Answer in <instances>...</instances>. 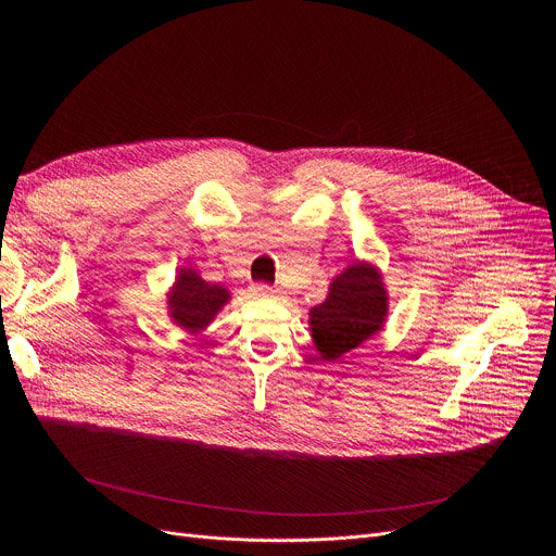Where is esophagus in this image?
Listing matches in <instances>:
<instances>
[{
    "instance_id": "34e87169",
    "label": "esophagus",
    "mask_w": 556,
    "mask_h": 556,
    "mask_svg": "<svg viewBox=\"0 0 556 556\" xmlns=\"http://www.w3.org/2000/svg\"><path fill=\"white\" fill-rule=\"evenodd\" d=\"M255 294L262 296V299H273V296H277V290H273L270 286L260 283V286H255Z\"/></svg>"
}]
</instances>
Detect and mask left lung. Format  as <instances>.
Returning <instances> with one entry per match:
<instances>
[{
    "mask_svg": "<svg viewBox=\"0 0 556 556\" xmlns=\"http://www.w3.org/2000/svg\"><path fill=\"white\" fill-rule=\"evenodd\" d=\"M389 292L376 264L356 260L328 288L324 303L309 309V334L321 361H337L374 339L387 321Z\"/></svg>",
    "mask_w": 556,
    "mask_h": 556,
    "instance_id": "left-lung-1",
    "label": "left lung"
}]
</instances>
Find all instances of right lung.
Instances as JSON below:
<instances>
[{
	"mask_svg": "<svg viewBox=\"0 0 556 556\" xmlns=\"http://www.w3.org/2000/svg\"><path fill=\"white\" fill-rule=\"evenodd\" d=\"M230 301V290L219 283L204 281L193 268L178 270L167 292V316L187 334L204 332L222 307Z\"/></svg>",
	"mask_w": 556,
	"mask_h": 556,
	"instance_id": "obj_1",
	"label": "right lung"
}]
</instances>
